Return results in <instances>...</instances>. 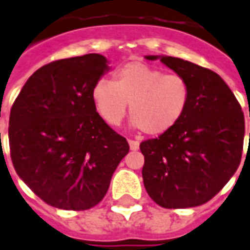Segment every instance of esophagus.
<instances>
[{
	"instance_id": "1",
	"label": "esophagus",
	"mask_w": 250,
	"mask_h": 250,
	"mask_svg": "<svg viewBox=\"0 0 250 250\" xmlns=\"http://www.w3.org/2000/svg\"><path fill=\"white\" fill-rule=\"evenodd\" d=\"M128 144H130V149L131 151H138L139 149V142L138 140H128Z\"/></svg>"
}]
</instances>
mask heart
Returning <instances> with one entry per match:
<instances>
[{"label":"heart","mask_w":250,"mask_h":250,"mask_svg":"<svg viewBox=\"0 0 250 250\" xmlns=\"http://www.w3.org/2000/svg\"><path fill=\"white\" fill-rule=\"evenodd\" d=\"M92 102L102 119L119 125L128 104L134 125L148 135H162L180 122L191 102V84L180 74L143 62L123 64L114 81L101 79L92 88Z\"/></svg>","instance_id":"b5f03b06"}]
</instances>
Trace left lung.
Segmentation results:
<instances>
[{"instance_id":"8db88e82","label":"left lung","mask_w":250,"mask_h":250,"mask_svg":"<svg viewBox=\"0 0 250 250\" xmlns=\"http://www.w3.org/2000/svg\"><path fill=\"white\" fill-rule=\"evenodd\" d=\"M160 61L188 79L191 102L175 127L140 143L144 187L163 208L197 207L217 195L237 171L245 134L244 112L219 74L180 58L160 57Z\"/></svg>"}]
</instances>
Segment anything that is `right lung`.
<instances>
[{
	"instance_id": "obj_1",
	"label": "right lung",
	"mask_w": 250,
	"mask_h": 250,
	"mask_svg": "<svg viewBox=\"0 0 250 250\" xmlns=\"http://www.w3.org/2000/svg\"><path fill=\"white\" fill-rule=\"evenodd\" d=\"M107 68L101 54L50 62L27 79L10 110L13 167L41 200L59 209L99 204L130 151L92 102Z\"/></svg>"
}]
</instances>
